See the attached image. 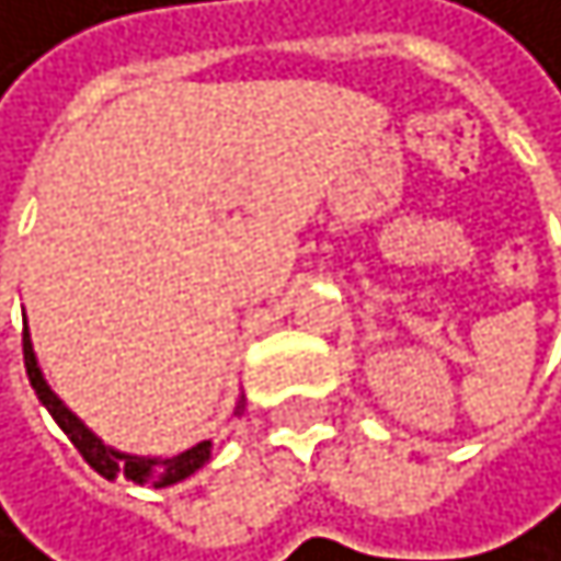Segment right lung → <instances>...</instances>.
Segmentation results:
<instances>
[{"instance_id": "1", "label": "right lung", "mask_w": 561, "mask_h": 561, "mask_svg": "<svg viewBox=\"0 0 561 561\" xmlns=\"http://www.w3.org/2000/svg\"><path fill=\"white\" fill-rule=\"evenodd\" d=\"M23 359H26V374H30V383L39 397V403L46 407V411L53 414V421L62 427V434H67L73 440V447L83 455V461L103 474L106 481L111 478H127L134 484H154V488H168V484H178L184 478H191L198 468L208 465L211 458V437L208 440H198L195 447L187 450H178V455L171 458H150V455H127V450H117L111 444H103L67 403H62L53 387L46 383L43 370H39V359H36V350H33V340H30V327L23 333ZM242 411V400L239 407H234V414Z\"/></svg>"}]
</instances>
